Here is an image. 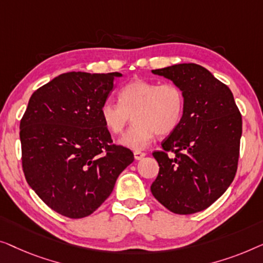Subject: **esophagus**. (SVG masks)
Segmentation results:
<instances>
[{
	"mask_svg": "<svg viewBox=\"0 0 263 263\" xmlns=\"http://www.w3.org/2000/svg\"><path fill=\"white\" fill-rule=\"evenodd\" d=\"M133 155H135V160L139 161V160H142L144 156H145V153H142V151H135Z\"/></svg>",
	"mask_w": 263,
	"mask_h": 263,
	"instance_id": "1",
	"label": "esophagus"
}]
</instances>
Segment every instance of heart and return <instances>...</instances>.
Wrapping results in <instances>:
<instances>
[{"mask_svg": "<svg viewBox=\"0 0 263 263\" xmlns=\"http://www.w3.org/2000/svg\"><path fill=\"white\" fill-rule=\"evenodd\" d=\"M119 101L107 100L100 114L105 126L120 135L133 118L135 124L120 139L124 146L139 151L153 142L155 136L165 137L179 127L184 112V95L175 83L137 79L119 91Z\"/></svg>", "mask_w": 263, "mask_h": 263, "instance_id": "heart-1", "label": "heart"}]
</instances>
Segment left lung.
Returning <instances> with one entry per match:
<instances>
[{"mask_svg": "<svg viewBox=\"0 0 263 263\" xmlns=\"http://www.w3.org/2000/svg\"><path fill=\"white\" fill-rule=\"evenodd\" d=\"M179 86L184 112L179 127L153 154L160 165L151 193L169 211L192 214L207 209L237 172L242 116L231 90L204 66L183 63L153 70ZM172 151L174 157H168Z\"/></svg>", "mask_w": 263, "mask_h": 263, "instance_id": "1", "label": "left lung"}]
</instances>
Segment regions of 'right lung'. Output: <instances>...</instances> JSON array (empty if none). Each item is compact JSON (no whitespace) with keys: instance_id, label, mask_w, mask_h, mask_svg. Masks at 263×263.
<instances>
[{"instance_id":"1","label":"right lung","mask_w":263,"mask_h":263,"mask_svg":"<svg viewBox=\"0 0 263 263\" xmlns=\"http://www.w3.org/2000/svg\"><path fill=\"white\" fill-rule=\"evenodd\" d=\"M119 72H66L32 94L20 121L26 181L45 204L79 219L99 209L135 157L113 144L102 103Z\"/></svg>"}]
</instances>
